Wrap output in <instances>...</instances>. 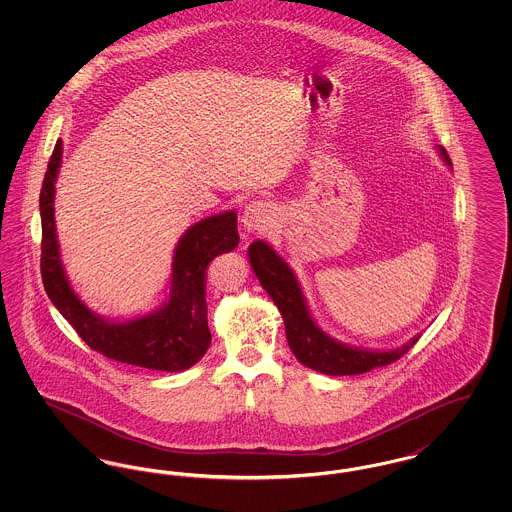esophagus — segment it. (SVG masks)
Wrapping results in <instances>:
<instances>
[{
    "label": "esophagus",
    "instance_id": "1",
    "mask_svg": "<svg viewBox=\"0 0 512 512\" xmlns=\"http://www.w3.org/2000/svg\"><path fill=\"white\" fill-rule=\"evenodd\" d=\"M274 219V207L267 201H251L242 215V222L249 232L268 230Z\"/></svg>",
    "mask_w": 512,
    "mask_h": 512
}]
</instances>
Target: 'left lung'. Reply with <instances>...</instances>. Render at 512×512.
<instances>
[{
    "mask_svg": "<svg viewBox=\"0 0 512 512\" xmlns=\"http://www.w3.org/2000/svg\"><path fill=\"white\" fill-rule=\"evenodd\" d=\"M438 149L443 161L451 167L447 151L441 146H438ZM249 261L261 286L267 290L284 318L286 338L295 359L301 365L330 376L363 374L376 366L395 363L420 338L414 336L407 345L397 347L393 351H366L351 345H343L340 341L326 336L315 324V320L309 315L305 297L293 276L292 268L282 261V257L276 255V251L267 242L257 240L249 245Z\"/></svg>",
    "mask_w": 512,
    "mask_h": 512,
    "instance_id": "8db88e82",
    "label": "left lung"
}]
</instances>
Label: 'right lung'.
Returning a JSON list of instances; mask_svg holds the SVG:
<instances>
[{"label":"right lung","mask_w":512,"mask_h":512,"mask_svg":"<svg viewBox=\"0 0 512 512\" xmlns=\"http://www.w3.org/2000/svg\"><path fill=\"white\" fill-rule=\"evenodd\" d=\"M63 142L49 157L40 192L42 217V282L51 303L73 324L76 334L105 357L151 370L178 372L194 366L211 345L207 326L205 280L209 263L238 247V217L226 211L195 222L180 238L172 259L169 301L147 317L109 322L92 313L73 292L59 257L53 197L61 167Z\"/></svg>","instance_id":"obj_1"}]
</instances>
